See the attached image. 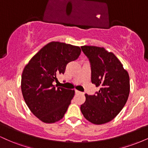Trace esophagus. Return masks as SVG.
Wrapping results in <instances>:
<instances>
[{"label": "esophagus", "instance_id": "esophagus-1", "mask_svg": "<svg viewBox=\"0 0 148 148\" xmlns=\"http://www.w3.org/2000/svg\"><path fill=\"white\" fill-rule=\"evenodd\" d=\"M75 93L76 94H84V93L81 92H80L79 90H75Z\"/></svg>", "mask_w": 148, "mask_h": 148}]
</instances>
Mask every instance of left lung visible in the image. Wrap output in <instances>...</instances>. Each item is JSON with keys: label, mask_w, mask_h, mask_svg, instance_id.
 Returning a JSON list of instances; mask_svg holds the SVG:
<instances>
[{"label": "left lung", "mask_w": 148, "mask_h": 148, "mask_svg": "<svg viewBox=\"0 0 148 148\" xmlns=\"http://www.w3.org/2000/svg\"><path fill=\"white\" fill-rule=\"evenodd\" d=\"M90 63L91 81L100 89L93 95L86 94L81 111L95 125L111 121L125 106L130 90V76L113 53L103 47L83 46Z\"/></svg>", "instance_id": "8db88e82"}]
</instances>
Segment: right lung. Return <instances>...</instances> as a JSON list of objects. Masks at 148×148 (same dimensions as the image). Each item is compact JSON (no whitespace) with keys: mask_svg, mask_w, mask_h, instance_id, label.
I'll use <instances>...</instances> for the list:
<instances>
[{"mask_svg":"<svg viewBox=\"0 0 148 148\" xmlns=\"http://www.w3.org/2000/svg\"><path fill=\"white\" fill-rule=\"evenodd\" d=\"M79 47L51 42L30 59L21 76V91L27 106L37 118L53 123L63 118L74 97V90L54 86L57 76L81 54Z\"/></svg>","mask_w":148,"mask_h":148,"instance_id":"add662e5","label":"right lung"}]
</instances>
